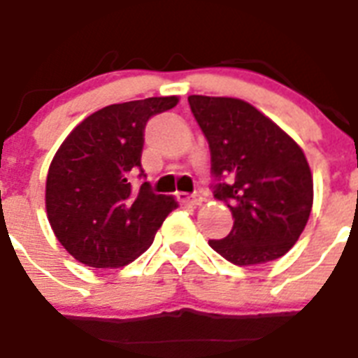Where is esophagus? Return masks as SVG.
<instances>
[{
  "label": "esophagus",
  "mask_w": 358,
  "mask_h": 358,
  "mask_svg": "<svg viewBox=\"0 0 358 358\" xmlns=\"http://www.w3.org/2000/svg\"><path fill=\"white\" fill-rule=\"evenodd\" d=\"M177 198H179V201L185 205H201V201H203V196L198 192H194V194L179 192L177 194Z\"/></svg>",
  "instance_id": "1"
}]
</instances>
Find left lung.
Here are the masks:
<instances>
[{
    "instance_id": "1",
    "label": "left lung",
    "mask_w": 358,
    "mask_h": 358,
    "mask_svg": "<svg viewBox=\"0 0 358 358\" xmlns=\"http://www.w3.org/2000/svg\"><path fill=\"white\" fill-rule=\"evenodd\" d=\"M188 104L209 141L215 198L234 215L228 237L209 241L234 265L278 259L303 234L314 203V179L303 149L248 102L190 95Z\"/></svg>"
}]
</instances>
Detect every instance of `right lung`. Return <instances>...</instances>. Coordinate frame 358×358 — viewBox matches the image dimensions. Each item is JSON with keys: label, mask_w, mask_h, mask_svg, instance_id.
Wrapping results in <instances>:
<instances>
[{"label": "right lung", "mask_w": 358, "mask_h": 358, "mask_svg": "<svg viewBox=\"0 0 358 358\" xmlns=\"http://www.w3.org/2000/svg\"><path fill=\"white\" fill-rule=\"evenodd\" d=\"M177 102V96H151L102 108L59 145L46 177V215L74 259L117 268L153 245L177 201L151 192L148 182L132 190L129 177L141 168L145 123Z\"/></svg>", "instance_id": "1"}]
</instances>
